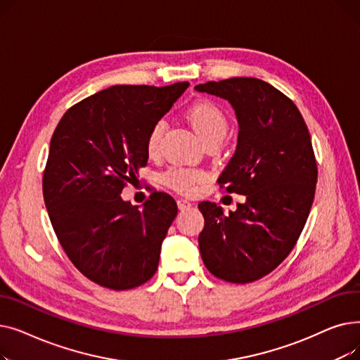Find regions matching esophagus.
Listing matches in <instances>:
<instances>
[{
  "label": "esophagus",
  "mask_w": 360,
  "mask_h": 360,
  "mask_svg": "<svg viewBox=\"0 0 360 360\" xmlns=\"http://www.w3.org/2000/svg\"><path fill=\"white\" fill-rule=\"evenodd\" d=\"M193 204L190 202V201H186V200H178V209L182 212V210H186V209H190Z\"/></svg>",
  "instance_id": "obj_1"
}]
</instances>
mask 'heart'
I'll return each mask as SVG.
<instances>
[{
	"label": "heart",
	"instance_id": "heart-1",
	"mask_svg": "<svg viewBox=\"0 0 360 360\" xmlns=\"http://www.w3.org/2000/svg\"><path fill=\"white\" fill-rule=\"evenodd\" d=\"M188 118H190L198 137L204 141L212 139H224L226 132H228V120H226L224 113L219 106L210 102H201L194 105L190 112H188ZM166 124L163 120H159L150 128L148 136L146 140V148L150 156H155L159 153L162 137L165 132ZM205 178L202 170L197 169H186V167H172L169 169L163 176L166 185H169L174 190L191 194L195 186L201 184Z\"/></svg>",
	"mask_w": 360,
	"mask_h": 360
}]
</instances>
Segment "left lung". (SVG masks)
Segmentation results:
<instances>
[{
	"mask_svg": "<svg viewBox=\"0 0 360 360\" xmlns=\"http://www.w3.org/2000/svg\"><path fill=\"white\" fill-rule=\"evenodd\" d=\"M228 101L238 121L235 153L217 182L247 197L236 210L202 201L200 254L213 276L250 283L271 273L304 229L316 185V162L296 105L271 84L232 77L194 87Z\"/></svg>",
	"mask_w": 360,
	"mask_h": 360,
	"instance_id": "8db88e82",
	"label": "left lung"
}]
</instances>
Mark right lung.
Returning <instances> with one entry per match:
<instances>
[{
	"label": "right lung",
	"instance_id": "obj_1",
	"mask_svg": "<svg viewBox=\"0 0 360 360\" xmlns=\"http://www.w3.org/2000/svg\"><path fill=\"white\" fill-rule=\"evenodd\" d=\"M188 86H112L70 108L53 131L46 210L71 262L103 288H137L158 270L178 205L155 191L139 209L120 194L147 165L150 128Z\"/></svg>",
	"mask_w": 360,
	"mask_h": 360
}]
</instances>
